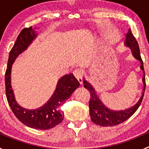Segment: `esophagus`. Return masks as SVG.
<instances>
[{
    "instance_id": "34e87169",
    "label": "esophagus",
    "mask_w": 149,
    "mask_h": 149,
    "mask_svg": "<svg viewBox=\"0 0 149 149\" xmlns=\"http://www.w3.org/2000/svg\"><path fill=\"white\" fill-rule=\"evenodd\" d=\"M73 75H74L75 77L77 79L78 81L81 84L83 83V79H82V72L81 70V69L79 68H77L76 69V70H74V71H73Z\"/></svg>"
}]
</instances>
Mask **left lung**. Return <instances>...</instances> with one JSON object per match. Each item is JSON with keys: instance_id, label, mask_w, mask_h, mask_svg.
Here are the masks:
<instances>
[{"instance_id": "8db88e82", "label": "left lung", "mask_w": 149, "mask_h": 149, "mask_svg": "<svg viewBox=\"0 0 149 149\" xmlns=\"http://www.w3.org/2000/svg\"><path fill=\"white\" fill-rule=\"evenodd\" d=\"M125 45L130 48L133 57L136 59L139 60L141 63V69L143 72V77L142 79L143 83L142 96L139 99L138 102L133 107H130V108H127L124 110H112L104 104L102 102L99 98L94 87L84 79V86L89 91L90 97H91L89 104H88L91 120L93 123L98 125L104 126V127L114 126L127 120L136 112V111L141 105V102L143 98L144 91H145L146 88L145 72H144L143 63V61L141 59V55H140V49L138 42L133 34H132L130 29L128 30V32L126 34Z\"/></svg>"}]
</instances>
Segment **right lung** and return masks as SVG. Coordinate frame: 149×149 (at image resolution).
<instances>
[{
    "label": "right lung",
    "mask_w": 149,
    "mask_h": 149,
    "mask_svg": "<svg viewBox=\"0 0 149 149\" xmlns=\"http://www.w3.org/2000/svg\"><path fill=\"white\" fill-rule=\"evenodd\" d=\"M37 36V34L32 26L22 29L18 36L14 45L10 51L6 70V94L12 112L19 121L31 128L48 130L62 123L64 114L60 107L70 98L73 91L79 87L80 84L73 73H69L58 80L52 97L42 107L34 109H28L23 108L16 102L11 87L12 65L19 55L27 49Z\"/></svg>",
    "instance_id": "obj_1"
}]
</instances>
